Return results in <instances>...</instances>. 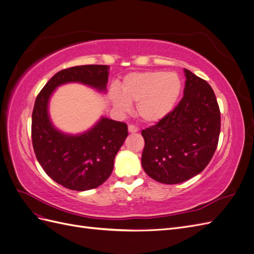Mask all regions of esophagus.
I'll list each match as a JSON object with an SVG mask.
<instances>
[{
    "label": "esophagus",
    "instance_id": "1",
    "mask_svg": "<svg viewBox=\"0 0 254 254\" xmlns=\"http://www.w3.org/2000/svg\"><path fill=\"white\" fill-rule=\"evenodd\" d=\"M128 131L130 133H135V132L139 131V128H137L136 126H134V125H129L128 126Z\"/></svg>",
    "mask_w": 254,
    "mask_h": 254
}]
</instances>
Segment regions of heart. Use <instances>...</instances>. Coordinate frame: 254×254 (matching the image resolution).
<instances>
[{
  "label": "heart",
  "mask_w": 254,
  "mask_h": 254,
  "mask_svg": "<svg viewBox=\"0 0 254 254\" xmlns=\"http://www.w3.org/2000/svg\"><path fill=\"white\" fill-rule=\"evenodd\" d=\"M182 81L178 74L146 71L127 74L120 90L112 88L109 99L119 113L131 110L136 103V113L146 123H157L170 114L178 102Z\"/></svg>",
  "instance_id": "heart-1"
}]
</instances>
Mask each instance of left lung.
I'll return each instance as SVG.
<instances>
[{
    "instance_id": "8db88e82",
    "label": "left lung",
    "mask_w": 254,
    "mask_h": 254,
    "mask_svg": "<svg viewBox=\"0 0 254 254\" xmlns=\"http://www.w3.org/2000/svg\"><path fill=\"white\" fill-rule=\"evenodd\" d=\"M186 88L176 108L142 130V166L150 178L177 184L200 174L216 150L220 111L211 86L184 68Z\"/></svg>"
}]
</instances>
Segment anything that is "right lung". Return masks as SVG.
<instances>
[{
	"label": "right lung",
	"instance_id": "1",
	"mask_svg": "<svg viewBox=\"0 0 254 254\" xmlns=\"http://www.w3.org/2000/svg\"><path fill=\"white\" fill-rule=\"evenodd\" d=\"M109 65H77L56 73L38 94L32 117V139L38 162L51 178L66 189L88 190L109 178L114 158L128 135L125 123L102 117L87 131L68 134L53 125L52 94L59 86L78 82L106 93Z\"/></svg>",
	"mask_w": 254,
	"mask_h": 254
}]
</instances>
